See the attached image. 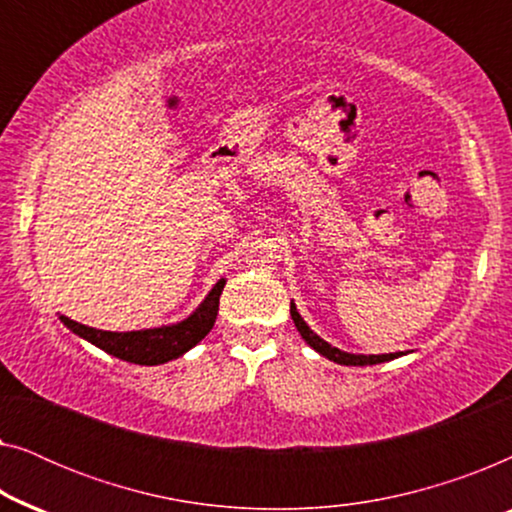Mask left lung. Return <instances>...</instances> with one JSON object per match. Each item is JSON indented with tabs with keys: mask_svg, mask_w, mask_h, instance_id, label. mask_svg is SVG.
<instances>
[{
	"mask_svg": "<svg viewBox=\"0 0 512 512\" xmlns=\"http://www.w3.org/2000/svg\"><path fill=\"white\" fill-rule=\"evenodd\" d=\"M291 319H293V324H296L298 333L303 335V340L307 342V345H310L312 349H317V352H319L321 356H326V359L340 363V366H375V363L391 361V359H396V356H398V354H377V356L370 354V356H363V354H347V352H340L338 347L328 345L326 340H321L319 335L314 333L312 328L305 324L303 317H300L298 310H296V305H293V303H291Z\"/></svg>",
	"mask_w": 512,
	"mask_h": 512,
	"instance_id": "left-lung-1",
	"label": "left lung"
}]
</instances>
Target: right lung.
Returning a JSON list of instances; mask_svg holds the SVG:
<instances>
[{"mask_svg":"<svg viewBox=\"0 0 512 512\" xmlns=\"http://www.w3.org/2000/svg\"><path fill=\"white\" fill-rule=\"evenodd\" d=\"M223 286H226V279H219V282L214 284V289L207 293V298L202 300L198 310H195L188 319L172 326L114 333L97 331V328L83 326L79 321L69 317L60 319L69 331H74L83 340L93 342L95 347L104 349V352L116 356V359L139 363V366H158V363L179 359L181 354H186L188 349L198 345V342L212 331L216 312H219V296Z\"/></svg>","mask_w":512,"mask_h":512,"instance_id":"right-lung-1","label":"right lung"}]
</instances>
